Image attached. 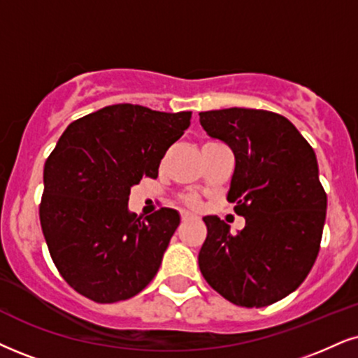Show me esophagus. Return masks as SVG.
I'll list each match as a JSON object with an SVG mask.
<instances>
[{
  "mask_svg": "<svg viewBox=\"0 0 358 358\" xmlns=\"http://www.w3.org/2000/svg\"><path fill=\"white\" fill-rule=\"evenodd\" d=\"M192 219H196L192 214H189V213L180 214V220H182V222H189V220H192Z\"/></svg>",
  "mask_w": 358,
  "mask_h": 358,
  "instance_id": "obj_1",
  "label": "esophagus"
}]
</instances>
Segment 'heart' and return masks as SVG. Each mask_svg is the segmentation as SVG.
<instances>
[{
  "instance_id": "1",
  "label": "heart",
  "mask_w": 358,
  "mask_h": 358,
  "mask_svg": "<svg viewBox=\"0 0 358 358\" xmlns=\"http://www.w3.org/2000/svg\"><path fill=\"white\" fill-rule=\"evenodd\" d=\"M184 202H186V206H189V207H192V209H197V207L201 206V201L197 199L196 196H187L186 199H184Z\"/></svg>"
}]
</instances>
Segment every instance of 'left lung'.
<instances>
[{
    "label": "left lung",
    "mask_w": 358,
    "mask_h": 358,
    "mask_svg": "<svg viewBox=\"0 0 358 358\" xmlns=\"http://www.w3.org/2000/svg\"><path fill=\"white\" fill-rule=\"evenodd\" d=\"M210 138L236 156L227 199L245 227L207 215L199 268L215 292L241 307H267L292 294L314 266L327 214L312 145L289 119L264 109L199 113Z\"/></svg>",
    "instance_id": "8db88e82"
}]
</instances>
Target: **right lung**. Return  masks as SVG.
Listing matches in <instances>:
<instances>
[{"label":"right lung","mask_w":358,"mask_h":358,"mask_svg":"<svg viewBox=\"0 0 358 358\" xmlns=\"http://www.w3.org/2000/svg\"><path fill=\"white\" fill-rule=\"evenodd\" d=\"M191 116L113 104L66 127L44 164L39 220L52 262L78 294L113 303L154 279L179 214L161 207L143 219L127 201L141 179L157 178Z\"/></svg>","instance_id":"right-lung-1"}]
</instances>
